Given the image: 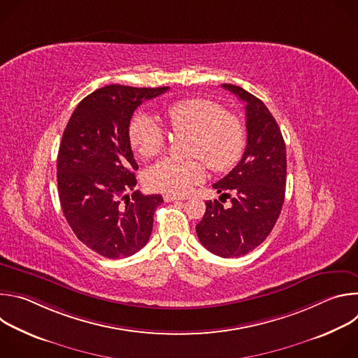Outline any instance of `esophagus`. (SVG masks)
I'll list each match as a JSON object with an SVG mask.
<instances>
[{
    "label": "esophagus",
    "instance_id": "1",
    "mask_svg": "<svg viewBox=\"0 0 358 358\" xmlns=\"http://www.w3.org/2000/svg\"><path fill=\"white\" fill-rule=\"evenodd\" d=\"M164 201L171 202V201H181V199H188L187 195H178V194H164Z\"/></svg>",
    "mask_w": 358,
    "mask_h": 358
}]
</instances>
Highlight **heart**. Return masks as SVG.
I'll return each instance as SVG.
<instances>
[{"label":"heart","mask_w":358,"mask_h":358,"mask_svg":"<svg viewBox=\"0 0 358 358\" xmlns=\"http://www.w3.org/2000/svg\"><path fill=\"white\" fill-rule=\"evenodd\" d=\"M174 133L191 136L185 155L196 157L215 173L227 171L241 159L246 131L241 119L210 99L189 97L176 101L166 110ZM129 141L141 159H152L164 148V133L144 113L133 116L129 124ZM206 171L198 160L164 159L151 166L145 185L152 191L184 194L199 184Z\"/></svg>","instance_id":"obj_1"}]
</instances>
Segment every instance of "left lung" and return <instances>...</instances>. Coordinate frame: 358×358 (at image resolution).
<instances>
[{
	"label": "left lung",
	"instance_id": "1",
	"mask_svg": "<svg viewBox=\"0 0 358 358\" xmlns=\"http://www.w3.org/2000/svg\"><path fill=\"white\" fill-rule=\"evenodd\" d=\"M245 103L246 147L241 162L213 187L231 198L224 208L207 201L196 224L202 246L221 258H238L259 246L273 229L285 201L286 145L280 129L264 101L245 89L225 83ZM221 199V198H220Z\"/></svg>",
	"mask_w": 358,
	"mask_h": 358
}]
</instances>
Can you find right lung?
I'll list each match as a JSON object with an SVG mask.
<instances>
[{
	"label": "right lung",
	"mask_w": 358,
	"mask_h": 358,
	"mask_svg": "<svg viewBox=\"0 0 358 358\" xmlns=\"http://www.w3.org/2000/svg\"><path fill=\"white\" fill-rule=\"evenodd\" d=\"M167 90L100 87L76 106L62 134L57 177L64 215L78 239L105 258L131 257L150 239L152 215L163 196L134 191L138 166L129 124L143 100Z\"/></svg>",
	"instance_id": "obj_1"
}]
</instances>
